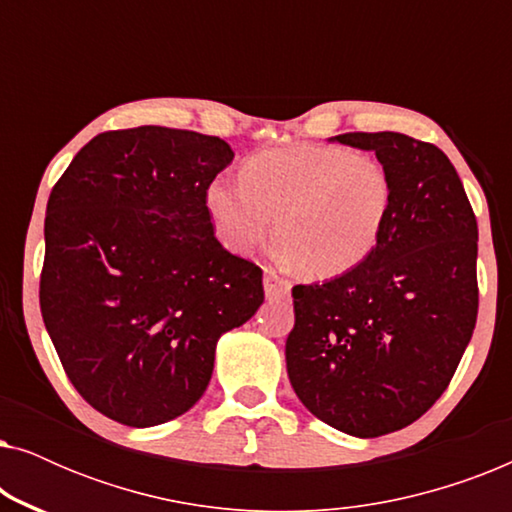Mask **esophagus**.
<instances>
[{
	"instance_id": "esophagus-1",
	"label": "esophagus",
	"mask_w": 512,
	"mask_h": 512,
	"mask_svg": "<svg viewBox=\"0 0 512 512\" xmlns=\"http://www.w3.org/2000/svg\"><path fill=\"white\" fill-rule=\"evenodd\" d=\"M263 286H265V296H268L270 300L286 298L291 293V282H289V279L282 277L277 270H272V268L265 270Z\"/></svg>"
}]
</instances>
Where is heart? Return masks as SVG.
<instances>
[{
	"mask_svg": "<svg viewBox=\"0 0 512 512\" xmlns=\"http://www.w3.org/2000/svg\"><path fill=\"white\" fill-rule=\"evenodd\" d=\"M216 235L230 251L277 242L312 279L354 270L380 244L394 209V181L380 160L342 146L263 151L240 167V186L216 179L205 193Z\"/></svg>",
	"mask_w": 512,
	"mask_h": 512,
	"instance_id": "obj_1",
	"label": "heart"
}]
</instances>
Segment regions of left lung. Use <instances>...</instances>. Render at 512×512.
Returning a JSON list of instances; mask_svg holds the SVG:
<instances>
[{"mask_svg":"<svg viewBox=\"0 0 512 512\" xmlns=\"http://www.w3.org/2000/svg\"><path fill=\"white\" fill-rule=\"evenodd\" d=\"M375 151L394 209L366 261L324 284L293 286L291 387L314 417L377 438L443 396L478 319V221L436 144L401 132H345Z\"/></svg>","mask_w":512,"mask_h":512,"instance_id":"8db88e82","label":"left lung"}]
</instances>
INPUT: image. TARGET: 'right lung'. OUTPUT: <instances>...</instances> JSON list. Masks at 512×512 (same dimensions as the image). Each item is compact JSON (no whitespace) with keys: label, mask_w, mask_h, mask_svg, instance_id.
Returning a JSON list of instances; mask_svg holds the SVG:
<instances>
[{"label":"right lung","mask_w":512,"mask_h":512,"mask_svg":"<svg viewBox=\"0 0 512 512\" xmlns=\"http://www.w3.org/2000/svg\"><path fill=\"white\" fill-rule=\"evenodd\" d=\"M233 156L193 130H109L53 186L41 317L74 389L118 424L191 410L216 340L263 303V270L221 247L205 207Z\"/></svg>","instance_id":"1"}]
</instances>
